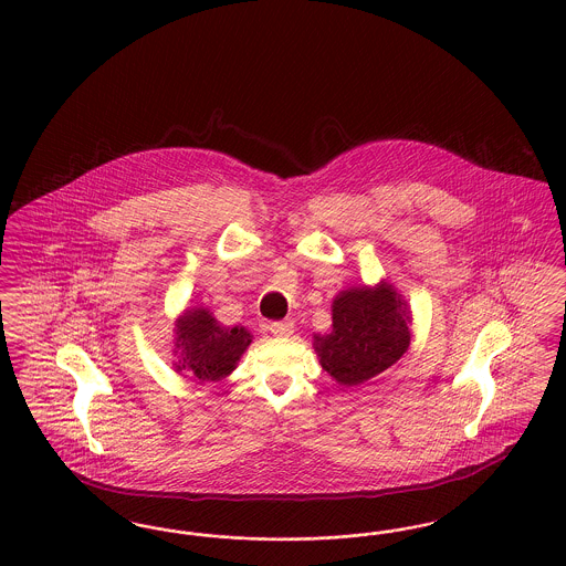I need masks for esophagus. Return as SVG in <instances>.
I'll list each match as a JSON object with an SVG mask.
<instances>
[{"mask_svg": "<svg viewBox=\"0 0 566 566\" xmlns=\"http://www.w3.org/2000/svg\"><path fill=\"white\" fill-rule=\"evenodd\" d=\"M270 331L275 337H289V335L295 333V324L291 323V321H286V323H271Z\"/></svg>", "mask_w": 566, "mask_h": 566, "instance_id": "esophagus-1", "label": "esophagus"}]
</instances>
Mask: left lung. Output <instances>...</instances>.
Returning <instances> with one entry per match:
<instances>
[{"label":"left lung","instance_id":"left-lung-1","mask_svg":"<svg viewBox=\"0 0 566 566\" xmlns=\"http://www.w3.org/2000/svg\"><path fill=\"white\" fill-rule=\"evenodd\" d=\"M409 323L407 303L390 284L348 289L333 298V328L314 335V348L337 384L358 386L403 356L411 342Z\"/></svg>","mask_w":566,"mask_h":566}]
</instances>
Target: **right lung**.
I'll use <instances>...</instances> for the list:
<instances>
[{
  "mask_svg": "<svg viewBox=\"0 0 566 566\" xmlns=\"http://www.w3.org/2000/svg\"><path fill=\"white\" fill-rule=\"evenodd\" d=\"M174 333L176 369L189 371L197 381H218L229 376L252 342V335L243 326H222L203 307L187 310L178 318Z\"/></svg>",
  "mask_w": 566,
  "mask_h": 566,
  "instance_id": "right-lung-1",
  "label": "right lung"
}]
</instances>
